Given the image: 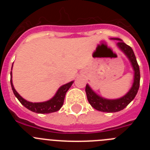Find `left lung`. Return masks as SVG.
Here are the masks:
<instances>
[{"label":"left lung","instance_id":"8db88e82","mask_svg":"<svg viewBox=\"0 0 150 150\" xmlns=\"http://www.w3.org/2000/svg\"><path fill=\"white\" fill-rule=\"evenodd\" d=\"M111 40L119 41L116 43V46L128 58L132 64L134 71V80L132 87L128 90V92L120 98L116 99H108L100 96L94 90L91 89L89 85L86 84V92L89 104L97 110L105 112H119L124 109L125 107H126L130 104V102L133 100L135 98L140 86V68L133 50L129 46L125 44L120 38H111Z\"/></svg>","mask_w":150,"mask_h":150}]
</instances>
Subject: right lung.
Masks as SVG:
<instances>
[{"label":"right lung","mask_w":150,"mask_h":150,"mask_svg":"<svg viewBox=\"0 0 150 150\" xmlns=\"http://www.w3.org/2000/svg\"><path fill=\"white\" fill-rule=\"evenodd\" d=\"M13 68V65H12ZM12 71L10 72V83H11V87L13 89V93L16 97L18 100L20 101L21 104L25 107L27 109L29 110L32 111V112H37V113H50V112H56L61 109L64 104V97H65L66 92L68 91V89L71 88L72 84L74 81H71L68 83L63 85L56 91L52 98L50 100H46L43 102H30L28 100H25L19 94L15 89L13 84V79H12Z\"/></svg>","instance_id":"obj_1"}]
</instances>
